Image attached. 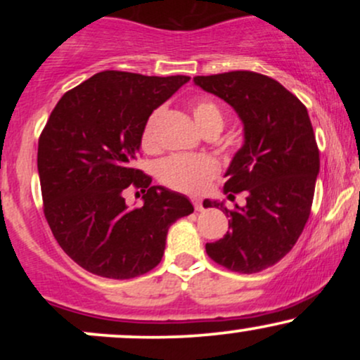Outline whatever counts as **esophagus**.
<instances>
[{"label": "esophagus", "mask_w": 360, "mask_h": 360, "mask_svg": "<svg viewBox=\"0 0 360 360\" xmlns=\"http://www.w3.org/2000/svg\"><path fill=\"white\" fill-rule=\"evenodd\" d=\"M193 205L196 212H201V210H203V200H200V198H193Z\"/></svg>", "instance_id": "1"}]
</instances>
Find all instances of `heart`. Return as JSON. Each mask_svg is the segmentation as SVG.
I'll return each mask as SVG.
<instances>
[{"mask_svg":"<svg viewBox=\"0 0 360 360\" xmlns=\"http://www.w3.org/2000/svg\"><path fill=\"white\" fill-rule=\"evenodd\" d=\"M191 113L198 127L208 134H220L225 127V113L220 105L212 100H198L191 105ZM160 117V110L152 111L140 134V143L143 150L155 148V127ZM220 166L213 157L205 154H176L169 155L157 164V177L164 186L174 191L186 194H200L208 188L210 183L218 176Z\"/></svg>","mask_w":360,"mask_h":360,"instance_id":"1","label":"heart"}]
</instances>
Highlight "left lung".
I'll list each match as a JSON object with an SVG mask.
<instances>
[{"label": "left lung", "mask_w": 360, "mask_h": 360, "mask_svg": "<svg viewBox=\"0 0 360 360\" xmlns=\"http://www.w3.org/2000/svg\"><path fill=\"white\" fill-rule=\"evenodd\" d=\"M194 84L221 98L243 123V146L226 169L229 200L245 193V206H217L229 232L206 243V254L226 269L254 274L279 262L298 242L315 194L320 152L307 106L272 77L252 71L196 76Z\"/></svg>", "instance_id": "1"}]
</instances>
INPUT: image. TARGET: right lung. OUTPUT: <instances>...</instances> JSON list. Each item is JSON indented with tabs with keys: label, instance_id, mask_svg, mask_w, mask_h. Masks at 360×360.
Masks as SVG:
<instances>
[{
	"label": "right lung",
	"instance_id": "add662e5",
	"mask_svg": "<svg viewBox=\"0 0 360 360\" xmlns=\"http://www.w3.org/2000/svg\"><path fill=\"white\" fill-rule=\"evenodd\" d=\"M188 76H142L103 71L68 91L39 139L44 213L62 250L82 269L110 279L154 269L169 226L193 213L184 194L150 186L134 167L147 118ZM148 191L128 209L122 191Z\"/></svg>",
	"mask_w": 360,
	"mask_h": 360
}]
</instances>
